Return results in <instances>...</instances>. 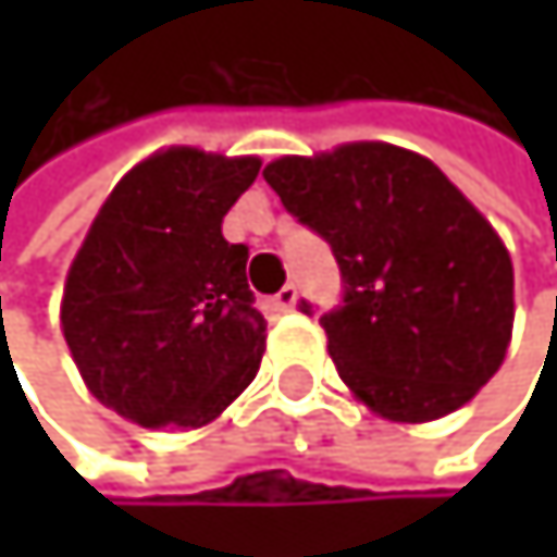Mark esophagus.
I'll list each match as a JSON object with an SVG mask.
<instances>
[{"instance_id":"1","label":"esophagus","mask_w":557,"mask_h":557,"mask_svg":"<svg viewBox=\"0 0 557 557\" xmlns=\"http://www.w3.org/2000/svg\"><path fill=\"white\" fill-rule=\"evenodd\" d=\"M294 304H297V287H294V284H287L281 294L273 297V307H276V310H294Z\"/></svg>"}]
</instances>
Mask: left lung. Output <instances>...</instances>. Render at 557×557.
<instances>
[{
    "label": "left lung",
    "mask_w": 557,
    "mask_h": 557,
    "mask_svg": "<svg viewBox=\"0 0 557 557\" xmlns=\"http://www.w3.org/2000/svg\"><path fill=\"white\" fill-rule=\"evenodd\" d=\"M263 180L334 250L344 297L320 327L341 381L371 411L434 421L491 381L511 341V257L431 160L350 143L284 157Z\"/></svg>",
    "instance_id": "8db88e82"
}]
</instances>
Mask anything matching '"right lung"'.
Masks as SVG:
<instances>
[{"mask_svg":"<svg viewBox=\"0 0 557 557\" xmlns=\"http://www.w3.org/2000/svg\"><path fill=\"white\" fill-rule=\"evenodd\" d=\"M257 157L176 146L133 166L70 267L62 334L96 400L143 428H200L257 377L267 320L223 216Z\"/></svg>","mask_w":557,"mask_h":557,"instance_id":"obj_1","label":"right lung"}]
</instances>
